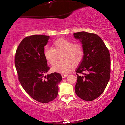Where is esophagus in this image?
I'll list each match as a JSON object with an SVG mask.
<instances>
[{
  "label": "esophagus",
  "mask_w": 125,
  "mask_h": 125,
  "mask_svg": "<svg viewBox=\"0 0 125 125\" xmlns=\"http://www.w3.org/2000/svg\"><path fill=\"white\" fill-rule=\"evenodd\" d=\"M68 76V74H61V76H62V77L63 78L66 77H67Z\"/></svg>",
  "instance_id": "1"
}]
</instances>
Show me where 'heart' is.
Returning <instances> with one entry per match:
<instances>
[{
	"label": "heart",
	"instance_id": "obj_1",
	"mask_svg": "<svg viewBox=\"0 0 125 125\" xmlns=\"http://www.w3.org/2000/svg\"><path fill=\"white\" fill-rule=\"evenodd\" d=\"M53 48L48 46L44 49V56L49 64L53 65L59 59L60 54L62 59L54 64L52 71L60 73H67L73 67L83 61L85 49L81 43H74L72 41L60 38L53 43Z\"/></svg>",
	"mask_w": 125,
	"mask_h": 125
}]
</instances>
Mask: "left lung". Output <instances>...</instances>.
<instances>
[{
    "label": "left lung",
    "instance_id": "left-lung-1",
    "mask_svg": "<svg viewBox=\"0 0 125 125\" xmlns=\"http://www.w3.org/2000/svg\"><path fill=\"white\" fill-rule=\"evenodd\" d=\"M85 49L83 60L76 68L77 76L75 92L85 101H93L105 89L110 77L109 49L101 37L95 33L80 32L74 33Z\"/></svg>",
    "mask_w": 125,
    "mask_h": 125
}]
</instances>
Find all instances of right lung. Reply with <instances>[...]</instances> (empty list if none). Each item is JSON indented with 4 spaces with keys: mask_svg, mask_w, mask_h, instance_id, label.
I'll use <instances>...</instances> for the list:
<instances>
[{
    "mask_svg": "<svg viewBox=\"0 0 125 125\" xmlns=\"http://www.w3.org/2000/svg\"><path fill=\"white\" fill-rule=\"evenodd\" d=\"M49 36L32 35L25 37L16 49L15 65L20 84L37 101L48 103L58 94V84L62 80L59 73L45 76L49 71L44 56V47Z\"/></svg>",
    "mask_w": 125,
    "mask_h": 125,
    "instance_id": "1",
    "label": "right lung"
}]
</instances>
